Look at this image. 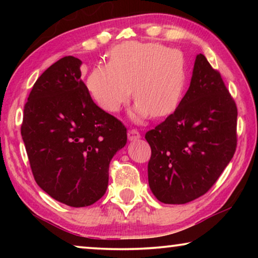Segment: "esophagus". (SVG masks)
Instances as JSON below:
<instances>
[{"label":"esophagus","instance_id":"obj_1","mask_svg":"<svg viewBox=\"0 0 258 258\" xmlns=\"http://www.w3.org/2000/svg\"><path fill=\"white\" fill-rule=\"evenodd\" d=\"M140 139H141V135H140V133L137 132V130H135V129L129 130V132H128V140L129 141H137Z\"/></svg>","mask_w":258,"mask_h":258}]
</instances>
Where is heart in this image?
I'll return each instance as SVG.
<instances>
[{
    "instance_id": "1",
    "label": "heart",
    "mask_w": 258,
    "mask_h": 258,
    "mask_svg": "<svg viewBox=\"0 0 258 258\" xmlns=\"http://www.w3.org/2000/svg\"><path fill=\"white\" fill-rule=\"evenodd\" d=\"M185 64L181 51L160 43L129 42L116 47L109 64L97 66L87 79L95 102L109 112H117L132 96L136 101L132 118L170 115L181 102L185 87Z\"/></svg>"
}]
</instances>
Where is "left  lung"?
I'll list each match as a JSON object with an SVG mask.
<instances>
[{
	"instance_id": "1",
	"label": "left lung",
	"mask_w": 258,
	"mask_h": 258,
	"mask_svg": "<svg viewBox=\"0 0 258 258\" xmlns=\"http://www.w3.org/2000/svg\"><path fill=\"white\" fill-rule=\"evenodd\" d=\"M237 108L220 73L197 55L178 107L146 134L154 196L165 204H184L204 195L234 156Z\"/></svg>"
}]
</instances>
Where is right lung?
<instances>
[{
	"label": "right lung",
	"mask_w": 258,
	"mask_h": 258,
	"mask_svg": "<svg viewBox=\"0 0 258 258\" xmlns=\"http://www.w3.org/2000/svg\"><path fill=\"white\" fill-rule=\"evenodd\" d=\"M81 66V59L66 56L38 77L21 126L38 186L74 208L104 195L109 163L126 143L125 126L94 103Z\"/></svg>",
	"instance_id": "obj_1"
}]
</instances>
